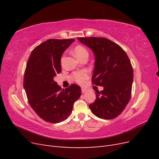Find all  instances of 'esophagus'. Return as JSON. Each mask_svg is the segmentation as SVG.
Wrapping results in <instances>:
<instances>
[{
	"label": "esophagus",
	"instance_id": "34e87169",
	"mask_svg": "<svg viewBox=\"0 0 159 159\" xmlns=\"http://www.w3.org/2000/svg\"><path fill=\"white\" fill-rule=\"evenodd\" d=\"M86 91H87V89H85V88H81V93H85L86 92Z\"/></svg>",
	"mask_w": 159,
	"mask_h": 159
}]
</instances>
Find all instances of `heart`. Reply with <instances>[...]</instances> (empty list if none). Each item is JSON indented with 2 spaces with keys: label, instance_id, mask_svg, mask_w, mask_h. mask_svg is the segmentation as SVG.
I'll return each mask as SVG.
<instances>
[{
  "label": "heart",
  "instance_id": "heart-1",
  "mask_svg": "<svg viewBox=\"0 0 159 159\" xmlns=\"http://www.w3.org/2000/svg\"><path fill=\"white\" fill-rule=\"evenodd\" d=\"M73 53L74 55L80 60L81 57L84 56H88V52L86 50L85 47L81 45L76 46L74 50ZM63 61V58H61V62ZM89 77V71L88 70H82L80 71H75L72 75V78H73L77 83L80 84H84L85 81L87 80Z\"/></svg>",
  "mask_w": 159,
  "mask_h": 159
}]
</instances>
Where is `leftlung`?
I'll return each mask as SVG.
<instances>
[{"label":"left lung","mask_w":159,"mask_h":159,"mask_svg":"<svg viewBox=\"0 0 159 159\" xmlns=\"http://www.w3.org/2000/svg\"><path fill=\"white\" fill-rule=\"evenodd\" d=\"M92 50L95 65L92 81L103 87L96 91V99L89 105L95 116L112 119L121 114L131 99L133 70L127 54L118 44L105 38H78Z\"/></svg>","instance_id":"1"}]
</instances>
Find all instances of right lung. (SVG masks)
Segmentation results:
<instances>
[{
    "instance_id": "1",
    "label": "right lung",
    "mask_w": 159,
    "mask_h": 159,
    "mask_svg": "<svg viewBox=\"0 0 159 159\" xmlns=\"http://www.w3.org/2000/svg\"><path fill=\"white\" fill-rule=\"evenodd\" d=\"M74 39H50L34 49L28 60L24 88L28 103L41 119L57 123L68 118L81 95L78 85L62 89L54 81L61 71V57Z\"/></svg>"
}]
</instances>
